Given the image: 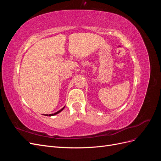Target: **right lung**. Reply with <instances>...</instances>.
Wrapping results in <instances>:
<instances>
[{"instance_id": "right-lung-1", "label": "right lung", "mask_w": 161, "mask_h": 161, "mask_svg": "<svg viewBox=\"0 0 161 161\" xmlns=\"http://www.w3.org/2000/svg\"><path fill=\"white\" fill-rule=\"evenodd\" d=\"M64 108H65V106H64V108H62L60 110H59V111H58L56 112V113H54V114H49V115H48V114H45L44 115H46V116H52V115H56V114H59L60 112H61V111H62L63 109H64Z\"/></svg>"}]
</instances>
